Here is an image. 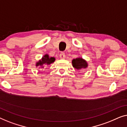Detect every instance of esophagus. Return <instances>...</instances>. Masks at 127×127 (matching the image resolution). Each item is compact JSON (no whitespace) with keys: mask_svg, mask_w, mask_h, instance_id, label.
I'll return each instance as SVG.
<instances>
[{"mask_svg":"<svg viewBox=\"0 0 127 127\" xmlns=\"http://www.w3.org/2000/svg\"><path fill=\"white\" fill-rule=\"evenodd\" d=\"M65 57V53L63 52H62L60 53V58L61 59H64Z\"/></svg>","mask_w":127,"mask_h":127,"instance_id":"1","label":"esophagus"}]
</instances>
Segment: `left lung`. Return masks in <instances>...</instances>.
I'll return each mask as SVG.
<instances>
[{"label":"left lung","instance_id":"8db88e82","mask_svg":"<svg viewBox=\"0 0 127 127\" xmlns=\"http://www.w3.org/2000/svg\"><path fill=\"white\" fill-rule=\"evenodd\" d=\"M72 63L73 67L79 71L82 70L87 67V62L82 58H76V59H74L72 61Z\"/></svg>","mask_w":127,"mask_h":127}]
</instances>
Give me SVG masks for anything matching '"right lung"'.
<instances>
[{
    "label": "right lung",
    "instance_id": "1",
    "mask_svg": "<svg viewBox=\"0 0 127 127\" xmlns=\"http://www.w3.org/2000/svg\"><path fill=\"white\" fill-rule=\"evenodd\" d=\"M55 60V59L54 58H49L48 55H45L42 59L40 60L38 63L36 64V66H45L46 67V65H49L52 63L54 62Z\"/></svg>",
    "mask_w": 127,
    "mask_h": 127
}]
</instances>
